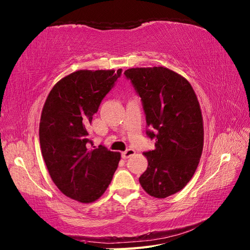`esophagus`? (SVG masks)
Here are the masks:
<instances>
[{"label":"esophagus","mask_w":250,"mask_h":250,"mask_svg":"<svg viewBox=\"0 0 250 250\" xmlns=\"http://www.w3.org/2000/svg\"><path fill=\"white\" fill-rule=\"evenodd\" d=\"M134 154H135V150L132 149V148H129V149H126L125 151H124L123 153H121V156H123V159L126 160V159L131 158V156H133Z\"/></svg>","instance_id":"obj_1"}]
</instances>
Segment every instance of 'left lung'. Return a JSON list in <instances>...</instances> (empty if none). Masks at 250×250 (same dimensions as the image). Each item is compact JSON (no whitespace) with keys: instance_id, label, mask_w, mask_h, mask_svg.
<instances>
[{"instance_id":"1","label":"left lung","mask_w":250,"mask_h":250,"mask_svg":"<svg viewBox=\"0 0 250 250\" xmlns=\"http://www.w3.org/2000/svg\"><path fill=\"white\" fill-rule=\"evenodd\" d=\"M142 101L146 134L154 150L144 152L148 168L139 177L143 188L155 198L176 194L197 169L204 148V125L193 87L164 67L131 68L125 71Z\"/></svg>"}]
</instances>
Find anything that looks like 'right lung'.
I'll use <instances>...</instances> for the list:
<instances>
[{"label": "right lung", "instance_id": "add662e5", "mask_svg": "<svg viewBox=\"0 0 250 250\" xmlns=\"http://www.w3.org/2000/svg\"><path fill=\"white\" fill-rule=\"evenodd\" d=\"M123 69L79 70L57 83L46 98L39 125L42 158L62 194L84 204L97 200L111 183L119 152L92 147V116Z\"/></svg>", "mask_w": 250, "mask_h": 250}]
</instances>
